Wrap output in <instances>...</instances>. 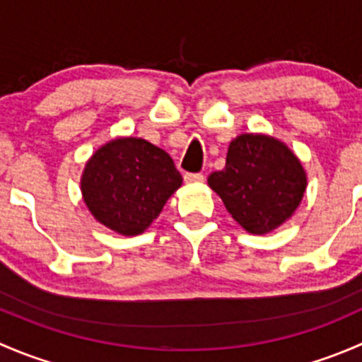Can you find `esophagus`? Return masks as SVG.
<instances>
[{
    "instance_id": "obj_1",
    "label": "esophagus",
    "mask_w": 362,
    "mask_h": 362,
    "mask_svg": "<svg viewBox=\"0 0 362 362\" xmlns=\"http://www.w3.org/2000/svg\"><path fill=\"white\" fill-rule=\"evenodd\" d=\"M184 180H185V184H199V182L204 180V175L203 173H185Z\"/></svg>"
}]
</instances>
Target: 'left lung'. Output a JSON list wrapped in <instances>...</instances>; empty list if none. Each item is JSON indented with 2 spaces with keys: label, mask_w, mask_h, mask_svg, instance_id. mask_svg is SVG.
<instances>
[{
  "label": "left lung",
  "mask_w": 362,
  "mask_h": 362,
  "mask_svg": "<svg viewBox=\"0 0 362 362\" xmlns=\"http://www.w3.org/2000/svg\"><path fill=\"white\" fill-rule=\"evenodd\" d=\"M208 185L243 229L266 235L299 206L306 173L286 144L266 134L245 133L229 144L224 170L214 171Z\"/></svg>",
  "instance_id": "1"
}]
</instances>
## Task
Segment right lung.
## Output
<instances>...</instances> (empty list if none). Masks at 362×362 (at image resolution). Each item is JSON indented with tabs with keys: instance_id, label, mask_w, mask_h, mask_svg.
Returning a JSON list of instances; mask_svg holds the SVG:
<instances>
[{
	"instance_id": "obj_1",
	"label": "right lung",
	"mask_w": 362,
	"mask_h": 362,
	"mask_svg": "<svg viewBox=\"0 0 362 362\" xmlns=\"http://www.w3.org/2000/svg\"><path fill=\"white\" fill-rule=\"evenodd\" d=\"M182 185L173 159L144 138H117L87 160L80 180L96 221L124 236L144 233Z\"/></svg>"
}]
</instances>
